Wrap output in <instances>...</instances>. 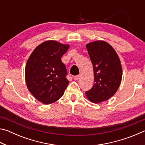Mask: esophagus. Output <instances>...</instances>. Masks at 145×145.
<instances>
[{"mask_svg": "<svg viewBox=\"0 0 145 145\" xmlns=\"http://www.w3.org/2000/svg\"><path fill=\"white\" fill-rule=\"evenodd\" d=\"M79 75H75L74 77H73V79H74L75 80H77L78 78H79Z\"/></svg>", "mask_w": 145, "mask_h": 145, "instance_id": "obj_1", "label": "esophagus"}]
</instances>
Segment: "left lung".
<instances>
[{
  "label": "left lung",
  "mask_w": 145,
  "mask_h": 145,
  "mask_svg": "<svg viewBox=\"0 0 145 145\" xmlns=\"http://www.w3.org/2000/svg\"><path fill=\"white\" fill-rule=\"evenodd\" d=\"M86 48L93 64L95 83L86 94L92 102L105 101L113 96L121 83L120 60L114 48L105 41L88 43Z\"/></svg>",
  "instance_id": "1"
}]
</instances>
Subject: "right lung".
I'll use <instances>...</instances> for the list:
<instances>
[{
  "label": "right lung",
  "mask_w": 145,
  "mask_h": 145,
  "mask_svg": "<svg viewBox=\"0 0 145 145\" xmlns=\"http://www.w3.org/2000/svg\"><path fill=\"white\" fill-rule=\"evenodd\" d=\"M69 46L56 41H45L34 49L27 62V86L43 104L57 101L69 84L67 68L61 59Z\"/></svg>",
  "instance_id": "1"
}]
</instances>
